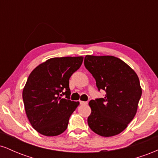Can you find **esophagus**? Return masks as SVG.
Returning <instances> with one entry per match:
<instances>
[{
	"instance_id": "obj_1",
	"label": "esophagus",
	"mask_w": 158,
	"mask_h": 158,
	"mask_svg": "<svg viewBox=\"0 0 158 158\" xmlns=\"http://www.w3.org/2000/svg\"><path fill=\"white\" fill-rule=\"evenodd\" d=\"M80 105H87L88 104V102H85V101H80Z\"/></svg>"
}]
</instances>
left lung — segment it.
<instances>
[{
    "label": "left lung",
    "mask_w": 158,
    "mask_h": 158,
    "mask_svg": "<svg viewBox=\"0 0 158 158\" xmlns=\"http://www.w3.org/2000/svg\"><path fill=\"white\" fill-rule=\"evenodd\" d=\"M85 67L92 74L104 98L89 102L90 128L102 137H111L126 128L137 113L142 89L137 73L126 63L112 56H86Z\"/></svg>",
    "instance_id": "obj_1"
}]
</instances>
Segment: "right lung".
<instances>
[{"mask_svg": "<svg viewBox=\"0 0 158 158\" xmlns=\"http://www.w3.org/2000/svg\"><path fill=\"white\" fill-rule=\"evenodd\" d=\"M82 61V56L52 58L30 74L23 101L29 121L39 133L52 137L67 129L70 117L79 104L70 99L69 79Z\"/></svg>", "mask_w": 158, "mask_h": 158, "instance_id": "right-lung-1", "label": "right lung"}]
</instances>
